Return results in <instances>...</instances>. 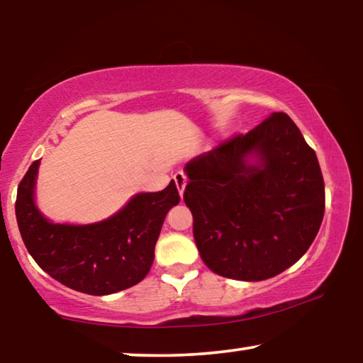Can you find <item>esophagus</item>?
I'll list each match as a JSON object with an SVG mask.
<instances>
[{
  "mask_svg": "<svg viewBox=\"0 0 363 363\" xmlns=\"http://www.w3.org/2000/svg\"><path fill=\"white\" fill-rule=\"evenodd\" d=\"M173 179H174V182H176L177 192H179L181 199H182V195H184V190H186V186H187V176L184 174L182 171H179V173H176V174L173 176Z\"/></svg>",
  "mask_w": 363,
  "mask_h": 363,
  "instance_id": "esophagus-1",
  "label": "esophagus"
}]
</instances>
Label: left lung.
Segmentation results:
<instances>
[{"label":"left lung","mask_w":363,"mask_h":363,"mask_svg":"<svg viewBox=\"0 0 363 363\" xmlns=\"http://www.w3.org/2000/svg\"><path fill=\"white\" fill-rule=\"evenodd\" d=\"M184 171L196 248L223 277H275L299 261L320 229V164L284 112L192 158Z\"/></svg>","instance_id":"obj_1"}]
</instances>
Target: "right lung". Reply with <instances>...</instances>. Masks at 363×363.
<instances>
[{
  "mask_svg": "<svg viewBox=\"0 0 363 363\" xmlns=\"http://www.w3.org/2000/svg\"><path fill=\"white\" fill-rule=\"evenodd\" d=\"M40 160L17 190L16 218L36 264L75 291L106 296L126 290L149 274L160 230L179 203L174 181L160 192H139L107 219L91 224L54 223L36 205Z\"/></svg>",
  "mask_w": 363,
  "mask_h": 363,
  "instance_id": "1",
  "label": "right lung"
}]
</instances>
